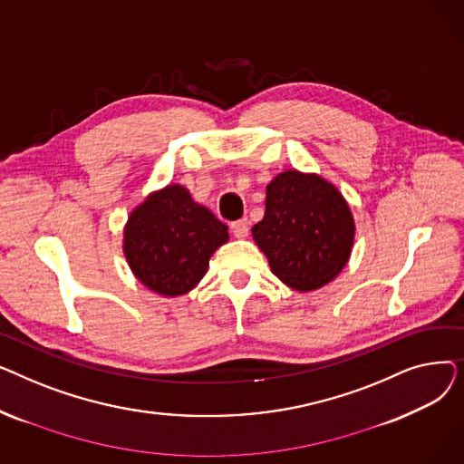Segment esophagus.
<instances>
[{
  "mask_svg": "<svg viewBox=\"0 0 464 464\" xmlns=\"http://www.w3.org/2000/svg\"><path fill=\"white\" fill-rule=\"evenodd\" d=\"M231 231H233V235H235L237 238H246V237H248V231H250L248 219H246V218L237 219V222L231 224Z\"/></svg>",
  "mask_w": 464,
  "mask_h": 464,
  "instance_id": "obj_1",
  "label": "esophagus"
}]
</instances>
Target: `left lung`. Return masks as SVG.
I'll list each match as a JSON object with an SVG mask.
<instances>
[{
    "label": "left lung",
    "mask_w": 464,
    "mask_h": 464,
    "mask_svg": "<svg viewBox=\"0 0 464 464\" xmlns=\"http://www.w3.org/2000/svg\"><path fill=\"white\" fill-rule=\"evenodd\" d=\"M265 216L252 227L273 275L299 294L333 282L350 261L355 219L340 189L318 173L287 169L265 191Z\"/></svg>",
    "instance_id": "left-lung-1"
}]
</instances>
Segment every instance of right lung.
Instances as JSON below:
<instances>
[{
  "mask_svg": "<svg viewBox=\"0 0 464 464\" xmlns=\"http://www.w3.org/2000/svg\"><path fill=\"white\" fill-rule=\"evenodd\" d=\"M227 240V226L193 201L188 188L167 184L130 212L121 250L146 289L163 297H182L198 287L212 254Z\"/></svg>",
  "mask_w": 464,
  "mask_h": 464,
  "instance_id": "1",
  "label": "right lung"
}]
</instances>
